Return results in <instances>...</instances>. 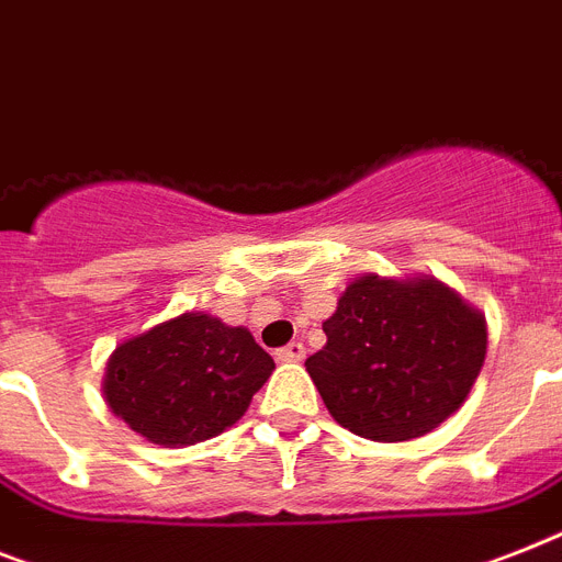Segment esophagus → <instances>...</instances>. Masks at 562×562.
I'll use <instances>...</instances> for the list:
<instances>
[{"mask_svg":"<svg viewBox=\"0 0 562 562\" xmlns=\"http://www.w3.org/2000/svg\"><path fill=\"white\" fill-rule=\"evenodd\" d=\"M277 358L285 360V363H296V360H303L305 358V346L303 344H289V346H282V349H277Z\"/></svg>","mask_w":562,"mask_h":562,"instance_id":"34e87169","label":"esophagus"}]
</instances>
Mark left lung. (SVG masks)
Returning <instances> with one entry per match:
<instances>
[{"instance_id":"8db88e82","label":"left lung","mask_w":562,"mask_h":562,"mask_svg":"<svg viewBox=\"0 0 562 562\" xmlns=\"http://www.w3.org/2000/svg\"><path fill=\"white\" fill-rule=\"evenodd\" d=\"M305 360L323 404L360 439L409 441L462 407L487 352L485 314L436 277L363 273Z\"/></svg>"}]
</instances>
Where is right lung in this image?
Wrapping results in <instances>:
<instances>
[{
	"label": "right lung",
	"mask_w": 562,
	"mask_h": 562,
	"mask_svg": "<svg viewBox=\"0 0 562 562\" xmlns=\"http://www.w3.org/2000/svg\"><path fill=\"white\" fill-rule=\"evenodd\" d=\"M273 372L248 328L178 314L117 346L106 363L109 409L153 445L184 447L239 422Z\"/></svg>",
	"instance_id": "obj_1"
}]
</instances>
